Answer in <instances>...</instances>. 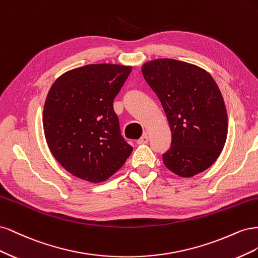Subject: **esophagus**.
I'll list each match as a JSON object with an SVG mask.
<instances>
[{
  "label": "esophagus",
  "mask_w": 258,
  "mask_h": 258,
  "mask_svg": "<svg viewBox=\"0 0 258 258\" xmlns=\"http://www.w3.org/2000/svg\"><path fill=\"white\" fill-rule=\"evenodd\" d=\"M148 142V137H147V135H144L143 137H141L140 138L138 141H137V143L138 144H146Z\"/></svg>",
  "instance_id": "esophagus-1"
}]
</instances>
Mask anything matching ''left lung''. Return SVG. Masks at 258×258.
I'll use <instances>...</instances> for the list:
<instances>
[{"instance_id": "8db88e82", "label": "left lung", "mask_w": 258, "mask_h": 258, "mask_svg": "<svg viewBox=\"0 0 258 258\" xmlns=\"http://www.w3.org/2000/svg\"><path fill=\"white\" fill-rule=\"evenodd\" d=\"M142 73L172 134L170 148L162 154L165 166L183 177L207 170L227 137V112L215 81L205 70L174 59L147 62Z\"/></svg>"}]
</instances>
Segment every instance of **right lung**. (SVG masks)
<instances>
[{"instance_id": "right-lung-1", "label": "right lung", "mask_w": 258, "mask_h": 258, "mask_svg": "<svg viewBox=\"0 0 258 258\" xmlns=\"http://www.w3.org/2000/svg\"><path fill=\"white\" fill-rule=\"evenodd\" d=\"M130 67L88 64L54 82L44 105L46 141L61 165L85 181L99 183L118 171L132 152L121 136L113 102Z\"/></svg>"}]
</instances>
